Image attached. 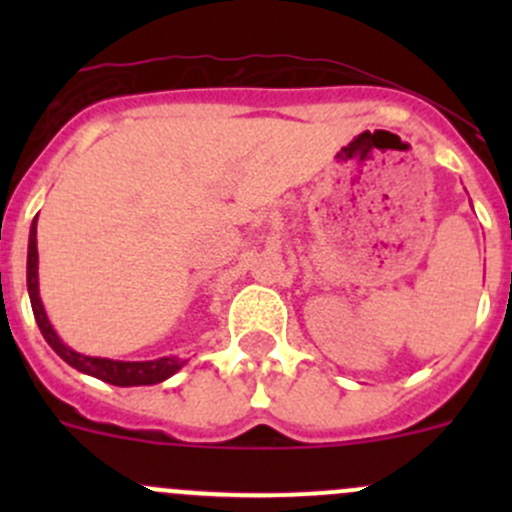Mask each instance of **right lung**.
<instances>
[{
    "label": "right lung",
    "instance_id": "add662e5",
    "mask_svg": "<svg viewBox=\"0 0 512 512\" xmlns=\"http://www.w3.org/2000/svg\"><path fill=\"white\" fill-rule=\"evenodd\" d=\"M36 220L32 225V232H29V257H27V287H29V299H32V309L36 324H39L41 334L49 342V347L54 349L66 364H71L74 369L84 371V374L96 376V379L106 381V384L113 386H146V384H158V381H165L168 376H173L175 371L183 366V361L170 359V356H163V359L156 361H113V359H98V356H84L74 349L66 347L56 332L51 329L49 319H46L44 307H41L39 299V277H36Z\"/></svg>",
    "mask_w": 512,
    "mask_h": 512
}]
</instances>
